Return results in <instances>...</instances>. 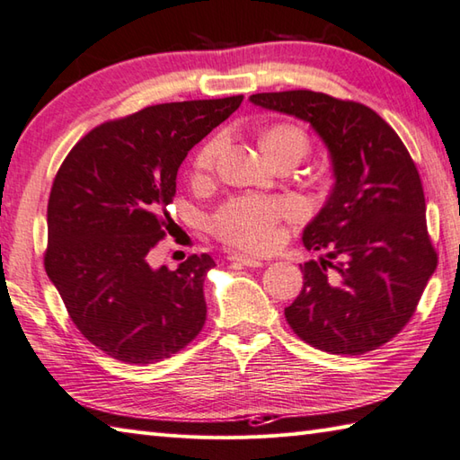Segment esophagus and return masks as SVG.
<instances>
[{
  "mask_svg": "<svg viewBox=\"0 0 460 460\" xmlns=\"http://www.w3.org/2000/svg\"><path fill=\"white\" fill-rule=\"evenodd\" d=\"M229 261H233V262H241V265L252 267V269L262 267V261H261V259L249 257V255H241V252H231V255H229Z\"/></svg>",
  "mask_w": 460,
  "mask_h": 460,
  "instance_id": "34e87169",
  "label": "esophagus"
}]
</instances>
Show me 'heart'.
I'll return each mask as SVG.
<instances>
[{
    "mask_svg": "<svg viewBox=\"0 0 460 460\" xmlns=\"http://www.w3.org/2000/svg\"><path fill=\"white\" fill-rule=\"evenodd\" d=\"M223 140L205 142L193 158L195 178L208 175L221 152ZM261 148L269 160L292 155L300 160L310 148L308 134L296 124H277L261 136ZM295 213V205L282 199L235 198L213 215L211 227L215 235L229 245L247 251H267L277 245L279 223Z\"/></svg>",
    "mask_w": 460,
    "mask_h": 460,
    "instance_id": "obj_1",
    "label": "heart"
}]
</instances>
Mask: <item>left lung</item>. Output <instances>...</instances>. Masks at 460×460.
Masks as SVG:
<instances>
[{
	"mask_svg": "<svg viewBox=\"0 0 460 460\" xmlns=\"http://www.w3.org/2000/svg\"><path fill=\"white\" fill-rule=\"evenodd\" d=\"M249 101L308 122L334 170L324 208L302 233L305 247L326 249L328 259L300 267L305 287L285 308L287 322L330 354L377 349L411 320L437 269L415 162L366 104L314 91L259 93Z\"/></svg>",
	"mask_w": 460,
	"mask_h": 460,
	"instance_id": "8db88e82",
	"label": "left lung"
}]
</instances>
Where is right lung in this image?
I'll return each mask as SVG.
<instances>
[{"label":"right lung","instance_id":"add662e5","mask_svg":"<svg viewBox=\"0 0 460 460\" xmlns=\"http://www.w3.org/2000/svg\"><path fill=\"white\" fill-rule=\"evenodd\" d=\"M243 96L155 104L104 122L75 144L47 205L45 270L81 334L124 364L178 354L205 324L215 261L152 265L185 155Z\"/></svg>","mask_w":460,"mask_h":460}]
</instances>
